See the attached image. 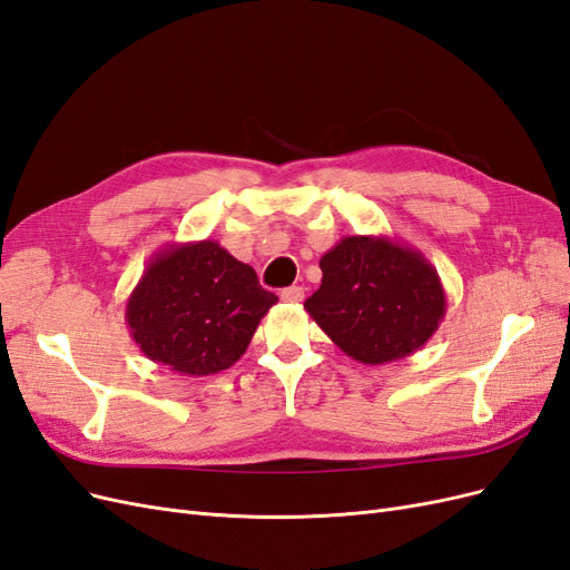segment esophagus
Instances as JSON below:
<instances>
[{"instance_id":"esophagus-1","label":"esophagus","mask_w":570,"mask_h":570,"mask_svg":"<svg viewBox=\"0 0 570 570\" xmlns=\"http://www.w3.org/2000/svg\"><path fill=\"white\" fill-rule=\"evenodd\" d=\"M305 298V291L301 286H288L282 291V301L286 303H301Z\"/></svg>"}]
</instances>
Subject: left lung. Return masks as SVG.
<instances>
[{
	"mask_svg": "<svg viewBox=\"0 0 570 570\" xmlns=\"http://www.w3.org/2000/svg\"><path fill=\"white\" fill-rule=\"evenodd\" d=\"M307 315L362 364L416 353L445 317V288L424 253L391 236H343L322 255Z\"/></svg>",
	"mask_w": 570,
	"mask_h": 570,
	"instance_id": "left-lung-1",
	"label": "left lung"
}]
</instances>
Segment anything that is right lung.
I'll return each instance as SVG.
<instances>
[{
	"label": "right lung",
	"instance_id": "add662e5",
	"mask_svg": "<svg viewBox=\"0 0 570 570\" xmlns=\"http://www.w3.org/2000/svg\"><path fill=\"white\" fill-rule=\"evenodd\" d=\"M279 298L217 242L168 244L127 298L125 322L139 351L185 376L217 374L246 353Z\"/></svg>",
	"mask_w": 570,
	"mask_h": 570
}]
</instances>
